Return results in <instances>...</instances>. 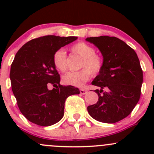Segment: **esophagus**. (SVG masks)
Masks as SVG:
<instances>
[{"instance_id":"obj_1","label":"esophagus","mask_w":154,"mask_h":154,"mask_svg":"<svg viewBox=\"0 0 154 154\" xmlns=\"http://www.w3.org/2000/svg\"><path fill=\"white\" fill-rule=\"evenodd\" d=\"M80 92L82 94H86L87 93V90L85 88H81V89H80Z\"/></svg>"}]
</instances>
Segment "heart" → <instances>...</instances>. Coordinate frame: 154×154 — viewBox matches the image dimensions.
Returning <instances> with one entry per match:
<instances>
[{
    "instance_id": "heart-1",
    "label": "heart",
    "mask_w": 154,
    "mask_h": 154,
    "mask_svg": "<svg viewBox=\"0 0 154 154\" xmlns=\"http://www.w3.org/2000/svg\"><path fill=\"white\" fill-rule=\"evenodd\" d=\"M71 52L79 56L82 59L80 68H83L77 72L69 71L63 77V83L69 86L80 87L91 77V73L94 75L98 74L103 68V60L95 54V49L92 46L85 42H78L71 48ZM54 65L60 71L67 69L68 60L64 49L56 51L53 56Z\"/></svg>"
}]
</instances>
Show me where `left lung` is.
<instances>
[{
    "instance_id": "8db88e82",
    "label": "left lung",
    "mask_w": 154,
    "mask_h": 154,
    "mask_svg": "<svg viewBox=\"0 0 154 154\" xmlns=\"http://www.w3.org/2000/svg\"><path fill=\"white\" fill-rule=\"evenodd\" d=\"M86 40L98 48L103 59L101 71L91 82L100 88L94 90L98 100L87 107L88 114L98 122L116 123L128 116L140 98L143 82L140 62L134 50L116 37ZM104 88L107 92L103 91Z\"/></svg>"
}]
</instances>
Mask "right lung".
Segmentation results:
<instances>
[{"label":"right lung","instance_id":"1","mask_svg":"<svg viewBox=\"0 0 154 154\" xmlns=\"http://www.w3.org/2000/svg\"><path fill=\"white\" fill-rule=\"evenodd\" d=\"M76 36L45 35L22 46L11 65L10 77L17 104L32 123L47 127L60 122L64 116L65 101L78 88L60 85V77L53 62L56 51L75 41ZM49 84L56 88L48 89Z\"/></svg>","mask_w":154,"mask_h":154}]
</instances>
